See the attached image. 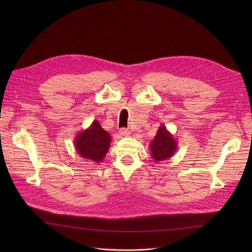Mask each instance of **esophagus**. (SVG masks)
Listing matches in <instances>:
<instances>
[{"mask_svg": "<svg viewBox=\"0 0 252 252\" xmlns=\"http://www.w3.org/2000/svg\"><path fill=\"white\" fill-rule=\"evenodd\" d=\"M120 134L121 135H124V136H128L129 134H130V131L128 130V129H126V128H125V127H123V128H121L120 129Z\"/></svg>", "mask_w": 252, "mask_h": 252, "instance_id": "esophagus-1", "label": "esophagus"}]
</instances>
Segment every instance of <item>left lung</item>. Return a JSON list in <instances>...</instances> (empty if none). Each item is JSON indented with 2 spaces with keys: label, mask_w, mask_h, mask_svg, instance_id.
<instances>
[{
  "label": "left lung",
  "mask_w": 252,
  "mask_h": 252,
  "mask_svg": "<svg viewBox=\"0 0 252 252\" xmlns=\"http://www.w3.org/2000/svg\"><path fill=\"white\" fill-rule=\"evenodd\" d=\"M177 141L166 129L165 126L160 125L155 138L150 143L152 158L156 162L166 160L177 151Z\"/></svg>",
  "instance_id": "1"
}]
</instances>
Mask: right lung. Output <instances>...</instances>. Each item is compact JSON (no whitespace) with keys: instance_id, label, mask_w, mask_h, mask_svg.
<instances>
[{"instance_id":"1","label":"right lung","mask_w":252,"mask_h":252,"mask_svg":"<svg viewBox=\"0 0 252 252\" xmlns=\"http://www.w3.org/2000/svg\"><path fill=\"white\" fill-rule=\"evenodd\" d=\"M111 135L105 131L97 121L90 127L79 132L74 140L79 156L94 162H101L111 147Z\"/></svg>"}]
</instances>
